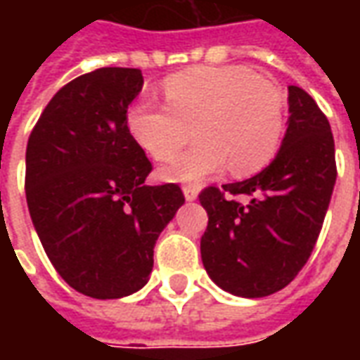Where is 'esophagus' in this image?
<instances>
[{
    "label": "esophagus",
    "mask_w": 360,
    "mask_h": 360,
    "mask_svg": "<svg viewBox=\"0 0 360 360\" xmlns=\"http://www.w3.org/2000/svg\"><path fill=\"white\" fill-rule=\"evenodd\" d=\"M183 195H185V198H187L188 202H191V200H196L198 188H196L195 185H185V187H183Z\"/></svg>",
    "instance_id": "34e87169"
}]
</instances>
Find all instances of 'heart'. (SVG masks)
<instances>
[{"mask_svg":"<svg viewBox=\"0 0 360 360\" xmlns=\"http://www.w3.org/2000/svg\"><path fill=\"white\" fill-rule=\"evenodd\" d=\"M165 105L133 103L129 133L158 162L197 142L162 169L167 181L193 183L224 172L249 175L276 154L285 125V96L278 82L247 67H193L164 82Z\"/></svg>","mask_w":360,"mask_h":360,"instance_id":"1","label":"heart"}]
</instances>
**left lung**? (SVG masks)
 <instances>
[{"mask_svg":"<svg viewBox=\"0 0 360 360\" xmlns=\"http://www.w3.org/2000/svg\"><path fill=\"white\" fill-rule=\"evenodd\" d=\"M287 102L291 115L271 164L198 195L208 214L202 264L237 297H266L293 281L316 245L338 177L328 117L299 86H289Z\"/></svg>","mask_w":360,"mask_h":360,"instance_id":"left-lung-1","label":"left lung"}]
</instances>
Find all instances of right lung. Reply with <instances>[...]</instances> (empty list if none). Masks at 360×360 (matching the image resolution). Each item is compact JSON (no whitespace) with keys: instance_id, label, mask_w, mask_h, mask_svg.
I'll return each instance as SVG.
<instances>
[{"instance_id":"add662e5","label":"right lung","mask_w":360,"mask_h":360,"mask_svg":"<svg viewBox=\"0 0 360 360\" xmlns=\"http://www.w3.org/2000/svg\"><path fill=\"white\" fill-rule=\"evenodd\" d=\"M141 69L102 67L67 82L27 144V202L46 255L75 291L121 299L146 285L154 245L185 202L150 187L152 164L127 127Z\"/></svg>"}]
</instances>
